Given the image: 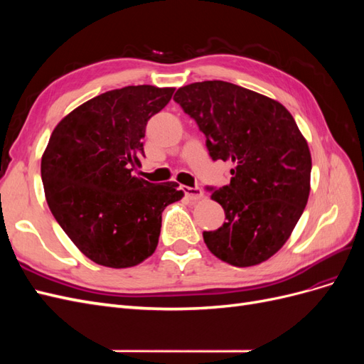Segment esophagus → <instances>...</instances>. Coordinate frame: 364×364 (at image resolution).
I'll return each instance as SVG.
<instances>
[{"instance_id": "obj_1", "label": "esophagus", "mask_w": 364, "mask_h": 364, "mask_svg": "<svg viewBox=\"0 0 364 364\" xmlns=\"http://www.w3.org/2000/svg\"><path fill=\"white\" fill-rule=\"evenodd\" d=\"M183 193H185V196H186V199H190V200H199V199H202L203 197V191L199 188V186H183Z\"/></svg>"}]
</instances>
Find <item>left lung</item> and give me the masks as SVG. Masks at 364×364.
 <instances>
[{
  "label": "left lung",
  "mask_w": 364,
  "mask_h": 364,
  "mask_svg": "<svg viewBox=\"0 0 364 364\" xmlns=\"http://www.w3.org/2000/svg\"><path fill=\"white\" fill-rule=\"evenodd\" d=\"M206 136L213 161L234 162L230 183L211 191L226 222L203 232L217 258L249 267L274 255L291 235L310 196L311 155L279 102L223 80L182 86L174 95Z\"/></svg>",
  "instance_id": "left-lung-1"
}]
</instances>
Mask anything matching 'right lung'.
Here are the masks:
<instances>
[{"label":"right lung","instance_id":"right-lung-1","mask_svg":"<svg viewBox=\"0 0 364 364\" xmlns=\"http://www.w3.org/2000/svg\"><path fill=\"white\" fill-rule=\"evenodd\" d=\"M174 87L150 85L107 91L75 107L54 127L41 161L46 199L56 222L85 257L126 269L158 246L162 211L181 200L176 182L135 176L147 121Z\"/></svg>","mask_w":364,"mask_h":364}]
</instances>
